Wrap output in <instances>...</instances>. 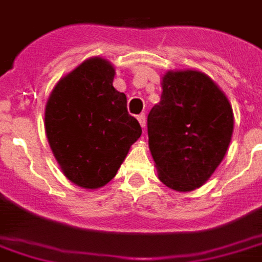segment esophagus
Segmentation results:
<instances>
[{
	"mask_svg": "<svg viewBox=\"0 0 262 262\" xmlns=\"http://www.w3.org/2000/svg\"><path fill=\"white\" fill-rule=\"evenodd\" d=\"M137 120H139V123H140L142 127L146 126V115H144V113H140V115L137 116Z\"/></svg>",
	"mask_w": 262,
	"mask_h": 262,
	"instance_id": "1",
	"label": "esophagus"
}]
</instances>
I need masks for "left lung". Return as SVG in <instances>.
<instances>
[{
  "instance_id": "1",
  "label": "left lung",
  "mask_w": 262,
  "mask_h": 262,
  "mask_svg": "<svg viewBox=\"0 0 262 262\" xmlns=\"http://www.w3.org/2000/svg\"><path fill=\"white\" fill-rule=\"evenodd\" d=\"M162 98L147 116L159 179L176 191L207 182L233 136V109L220 88L199 71L167 72Z\"/></svg>"
}]
</instances>
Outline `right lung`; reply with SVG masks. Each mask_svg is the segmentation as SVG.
Segmentation results:
<instances>
[{"instance_id": "1", "label": "right lung", "mask_w": 262, "mask_h": 262, "mask_svg": "<svg viewBox=\"0 0 262 262\" xmlns=\"http://www.w3.org/2000/svg\"><path fill=\"white\" fill-rule=\"evenodd\" d=\"M115 68L91 58L62 78L45 107V130L63 174L83 188H99L118 173L142 127L113 88Z\"/></svg>"}]
</instances>
